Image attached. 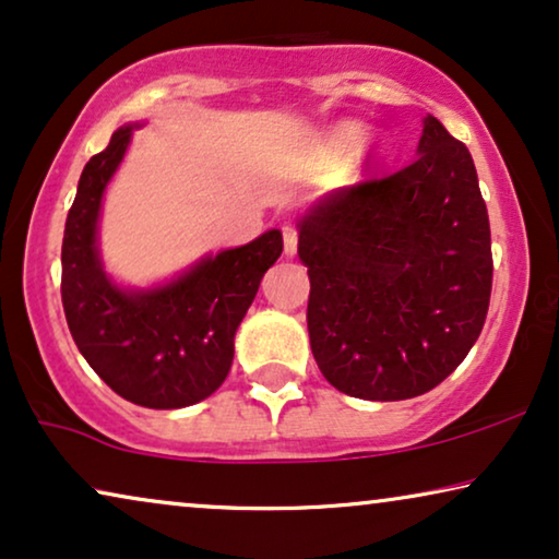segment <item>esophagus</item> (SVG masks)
Masks as SVG:
<instances>
[{"instance_id": "obj_1", "label": "esophagus", "mask_w": 559, "mask_h": 559, "mask_svg": "<svg viewBox=\"0 0 559 559\" xmlns=\"http://www.w3.org/2000/svg\"><path fill=\"white\" fill-rule=\"evenodd\" d=\"M282 239H285V254L293 257L297 251V228L295 226L282 228Z\"/></svg>"}]
</instances>
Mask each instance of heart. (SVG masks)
<instances>
[{"label":"heart","instance_id":"1","mask_svg":"<svg viewBox=\"0 0 559 559\" xmlns=\"http://www.w3.org/2000/svg\"><path fill=\"white\" fill-rule=\"evenodd\" d=\"M361 136H364L361 124H343V127L335 129L333 142H335V147H338V150H350V147H356L358 142H361Z\"/></svg>","mask_w":559,"mask_h":559}]
</instances>
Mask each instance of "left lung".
I'll return each instance as SVG.
<instances>
[{"label": "left lung", "instance_id": "obj_1", "mask_svg": "<svg viewBox=\"0 0 559 559\" xmlns=\"http://www.w3.org/2000/svg\"><path fill=\"white\" fill-rule=\"evenodd\" d=\"M310 348L348 396L400 402L453 373L484 331L491 226L468 147L435 117L417 157L300 221Z\"/></svg>", "mask_w": 559, "mask_h": 559}]
</instances>
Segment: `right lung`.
I'll list each match as a JSON object with an SVG mask.
<instances>
[{
  "instance_id": "right-lung-1",
  "label": "right lung",
  "mask_w": 559,
  "mask_h": 559,
  "mask_svg": "<svg viewBox=\"0 0 559 559\" xmlns=\"http://www.w3.org/2000/svg\"><path fill=\"white\" fill-rule=\"evenodd\" d=\"M132 132L117 129L109 147L83 167L66 218L60 295L75 346L114 392L140 407L180 409L224 384L236 328L282 254V234L272 228L247 247L205 257L163 287L114 285L98 259L96 226Z\"/></svg>"
}]
</instances>
